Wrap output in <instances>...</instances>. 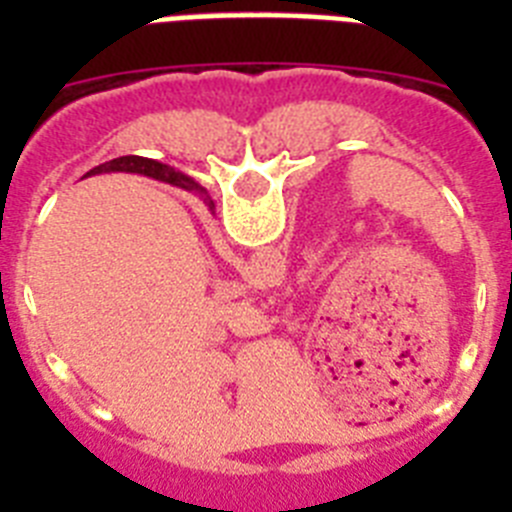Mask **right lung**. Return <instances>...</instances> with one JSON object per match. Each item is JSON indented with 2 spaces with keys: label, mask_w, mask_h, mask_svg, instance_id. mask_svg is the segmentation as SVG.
Segmentation results:
<instances>
[{
  "label": "right lung",
  "mask_w": 512,
  "mask_h": 512,
  "mask_svg": "<svg viewBox=\"0 0 512 512\" xmlns=\"http://www.w3.org/2000/svg\"><path fill=\"white\" fill-rule=\"evenodd\" d=\"M110 171H130V174H146V176H153V179H158V176H161V182H169V184H174V187H182V189H187V192L200 194L202 200H205V205L210 207V210H215L212 200L207 197V189H202L200 184L194 182V179H189V176L169 169L166 164H158V161H153V158H143V156L112 158V161H107V164H99L97 169L89 171L87 176L110 174Z\"/></svg>",
  "instance_id": "obj_1"
}]
</instances>
